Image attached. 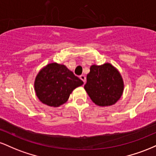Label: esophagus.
<instances>
[{
    "instance_id": "esophagus-1",
    "label": "esophagus",
    "mask_w": 156,
    "mask_h": 156,
    "mask_svg": "<svg viewBox=\"0 0 156 156\" xmlns=\"http://www.w3.org/2000/svg\"><path fill=\"white\" fill-rule=\"evenodd\" d=\"M80 79H81L82 80H83V83H85L86 80H87V79H86V76H84V75H82V76H80Z\"/></svg>"
}]
</instances>
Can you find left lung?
Wrapping results in <instances>:
<instances>
[{
  "instance_id": "obj_1",
  "label": "left lung",
  "mask_w": 156,
  "mask_h": 156,
  "mask_svg": "<svg viewBox=\"0 0 156 156\" xmlns=\"http://www.w3.org/2000/svg\"><path fill=\"white\" fill-rule=\"evenodd\" d=\"M84 89L93 103L101 107L115 104L122 95L124 81L120 73L110 63L93 64Z\"/></svg>"
}]
</instances>
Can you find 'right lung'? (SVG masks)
<instances>
[{
	"mask_svg": "<svg viewBox=\"0 0 156 156\" xmlns=\"http://www.w3.org/2000/svg\"><path fill=\"white\" fill-rule=\"evenodd\" d=\"M83 84L65 65L50 63L36 76L34 91L42 103L56 108L65 103L73 91Z\"/></svg>",
	"mask_w": 156,
	"mask_h": 156,
	"instance_id": "right-lung-1",
	"label": "right lung"
}]
</instances>
